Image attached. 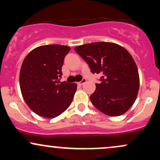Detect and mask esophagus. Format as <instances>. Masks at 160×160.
Segmentation results:
<instances>
[{
	"instance_id": "1",
	"label": "esophagus",
	"mask_w": 160,
	"mask_h": 160,
	"mask_svg": "<svg viewBox=\"0 0 160 160\" xmlns=\"http://www.w3.org/2000/svg\"><path fill=\"white\" fill-rule=\"evenodd\" d=\"M86 81H87V80H86V79H82L81 81L78 82V85H80V86L83 85V84L85 83V82H86Z\"/></svg>"
}]
</instances>
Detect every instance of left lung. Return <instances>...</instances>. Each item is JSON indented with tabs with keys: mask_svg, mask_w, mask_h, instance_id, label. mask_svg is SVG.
<instances>
[{
	"mask_svg": "<svg viewBox=\"0 0 160 160\" xmlns=\"http://www.w3.org/2000/svg\"><path fill=\"white\" fill-rule=\"evenodd\" d=\"M77 53L90 68L102 75L90 101L104 114L117 117L132 106L139 89L138 70L124 47L110 42H95L76 47Z\"/></svg>",
	"mask_w": 160,
	"mask_h": 160,
	"instance_id": "left-lung-1",
	"label": "left lung"
}]
</instances>
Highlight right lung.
<instances>
[{
	"mask_svg": "<svg viewBox=\"0 0 160 160\" xmlns=\"http://www.w3.org/2000/svg\"><path fill=\"white\" fill-rule=\"evenodd\" d=\"M68 46L44 45L31 51L25 58L19 74L22 95L32 111L40 117L54 118L72 102L76 83L60 82Z\"/></svg>",
	"mask_w": 160,
	"mask_h": 160,
	"instance_id": "add662e5",
	"label": "right lung"
}]
</instances>
